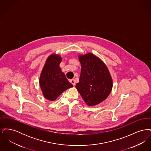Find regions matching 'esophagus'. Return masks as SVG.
Listing matches in <instances>:
<instances>
[{"instance_id": "34e87169", "label": "esophagus", "mask_w": 151, "mask_h": 151, "mask_svg": "<svg viewBox=\"0 0 151 151\" xmlns=\"http://www.w3.org/2000/svg\"><path fill=\"white\" fill-rule=\"evenodd\" d=\"M70 83L72 84V85H73V86L75 85V80H74V79L70 80Z\"/></svg>"}]
</instances>
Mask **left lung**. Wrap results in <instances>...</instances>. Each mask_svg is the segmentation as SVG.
<instances>
[{
	"label": "left lung",
	"instance_id": "1",
	"mask_svg": "<svg viewBox=\"0 0 151 151\" xmlns=\"http://www.w3.org/2000/svg\"><path fill=\"white\" fill-rule=\"evenodd\" d=\"M81 69L76 88L88 106L106 100L113 88V80L108 67L92 53L79 55Z\"/></svg>",
	"mask_w": 151,
	"mask_h": 151
}]
</instances>
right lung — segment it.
<instances>
[{
	"label": "right lung",
	"mask_w": 151,
	"mask_h": 151,
	"mask_svg": "<svg viewBox=\"0 0 151 151\" xmlns=\"http://www.w3.org/2000/svg\"><path fill=\"white\" fill-rule=\"evenodd\" d=\"M60 55L51 54L47 58L40 78V85L45 99L55 101L65 90L73 86L61 71Z\"/></svg>",
	"instance_id": "obj_1"
}]
</instances>
